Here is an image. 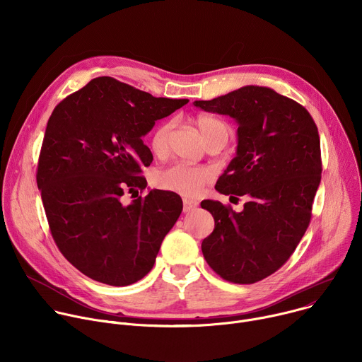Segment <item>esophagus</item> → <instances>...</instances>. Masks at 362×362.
<instances>
[{"mask_svg": "<svg viewBox=\"0 0 362 362\" xmlns=\"http://www.w3.org/2000/svg\"><path fill=\"white\" fill-rule=\"evenodd\" d=\"M197 206V202L196 200H192V199H183V212L187 214L190 211H193Z\"/></svg>", "mask_w": 362, "mask_h": 362, "instance_id": "1", "label": "esophagus"}]
</instances>
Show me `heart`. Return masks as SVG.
I'll return each instance as SVG.
<instances>
[{"label": "heart", "mask_w": 362, "mask_h": 362, "mask_svg": "<svg viewBox=\"0 0 362 362\" xmlns=\"http://www.w3.org/2000/svg\"><path fill=\"white\" fill-rule=\"evenodd\" d=\"M194 123L200 130L206 144L218 140H228L230 127L223 120L209 116L199 115L194 117ZM173 129V122L166 120L154 127L150 134V148L153 153L163 154L168 148L169 136ZM212 177V172L203 166H190L186 163H175L154 175V182L162 189L177 192L182 194L194 196L202 192L204 185Z\"/></svg>", "instance_id": "obj_1"}]
</instances>
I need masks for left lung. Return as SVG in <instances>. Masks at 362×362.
<instances>
[{"label": "left lung", "mask_w": 362, "mask_h": 362, "mask_svg": "<svg viewBox=\"0 0 362 362\" xmlns=\"http://www.w3.org/2000/svg\"><path fill=\"white\" fill-rule=\"evenodd\" d=\"M193 105L236 120V156L215 189L247 197L239 214L218 200L200 203L215 219L203 256L225 281H262L289 259L311 222L322 172L318 127L299 103L268 87L245 86Z\"/></svg>", "instance_id": "obj_1"}]
</instances>
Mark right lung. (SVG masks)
<instances>
[{
	"label": "right lung",
	"mask_w": 362,
	"mask_h": 362,
	"mask_svg": "<svg viewBox=\"0 0 362 362\" xmlns=\"http://www.w3.org/2000/svg\"><path fill=\"white\" fill-rule=\"evenodd\" d=\"M187 101L153 97L113 77H97L51 113L37 185L51 236L86 276L127 286L156 262L182 214V199L158 189L130 204H123L122 196L147 186L140 173L153 156L141 137Z\"/></svg>",
	"instance_id": "right-lung-1"
}]
</instances>
